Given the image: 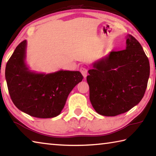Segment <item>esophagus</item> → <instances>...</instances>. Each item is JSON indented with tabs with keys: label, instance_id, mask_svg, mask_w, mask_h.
Returning a JSON list of instances; mask_svg holds the SVG:
<instances>
[{
	"label": "esophagus",
	"instance_id": "1",
	"mask_svg": "<svg viewBox=\"0 0 156 156\" xmlns=\"http://www.w3.org/2000/svg\"><path fill=\"white\" fill-rule=\"evenodd\" d=\"M80 71L82 74H83L84 78H86L87 76V69L85 67H81L80 69Z\"/></svg>",
	"mask_w": 156,
	"mask_h": 156
}]
</instances>
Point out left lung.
I'll list each match as a JSON object with an SVG mask.
<instances>
[{"mask_svg":"<svg viewBox=\"0 0 156 156\" xmlns=\"http://www.w3.org/2000/svg\"><path fill=\"white\" fill-rule=\"evenodd\" d=\"M126 47L112 51L94 63L87 81L96 112L105 116L125 113L143 98L149 78V61L139 42L129 34Z\"/></svg>","mask_w":156,"mask_h":156,"instance_id":"8db88e82","label":"left lung"}]
</instances>
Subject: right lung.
<instances>
[{
	"label": "right lung",
	"instance_id": "obj_1",
	"mask_svg": "<svg viewBox=\"0 0 156 156\" xmlns=\"http://www.w3.org/2000/svg\"><path fill=\"white\" fill-rule=\"evenodd\" d=\"M26 40L18 44L5 68L9 94L18 109L31 116L58 115L73 87L83 80L80 72L63 71L44 74L31 72L25 62Z\"/></svg>",
	"mask_w": 156,
	"mask_h": 156
}]
</instances>
